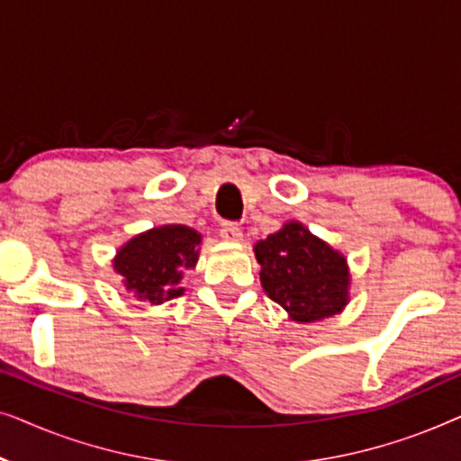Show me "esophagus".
I'll use <instances>...</instances> for the list:
<instances>
[{
	"instance_id": "34e87169",
	"label": "esophagus",
	"mask_w": 461,
	"mask_h": 461,
	"mask_svg": "<svg viewBox=\"0 0 461 461\" xmlns=\"http://www.w3.org/2000/svg\"><path fill=\"white\" fill-rule=\"evenodd\" d=\"M220 237H222L224 241H239V239H241V229H239L237 222H224L220 226Z\"/></svg>"
}]
</instances>
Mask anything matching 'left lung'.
<instances>
[{"instance_id":"left-lung-1","label":"left lung","mask_w":461,"mask_h":461,"mask_svg":"<svg viewBox=\"0 0 461 461\" xmlns=\"http://www.w3.org/2000/svg\"><path fill=\"white\" fill-rule=\"evenodd\" d=\"M256 258L264 292L294 321L312 323L331 317L348 302L350 276L344 256L298 222H287L258 241Z\"/></svg>"}]
</instances>
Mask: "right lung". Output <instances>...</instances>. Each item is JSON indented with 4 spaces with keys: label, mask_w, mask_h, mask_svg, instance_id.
Returning <instances> with one entry per match:
<instances>
[{
    "label": "right lung",
    "mask_w": 461,
    "mask_h": 461,
    "mask_svg": "<svg viewBox=\"0 0 461 461\" xmlns=\"http://www.w3.org/2000/svg\"><path fill=\"white\" fill-rule=\"evenodd\" d=\"M201 235L182 224H166L142 232L117 251L115 270L138 300L150 304L178 298L182 276L197 264Z\"/></svg>",
    "instance_id": "obj_1"
}]
</instances>
